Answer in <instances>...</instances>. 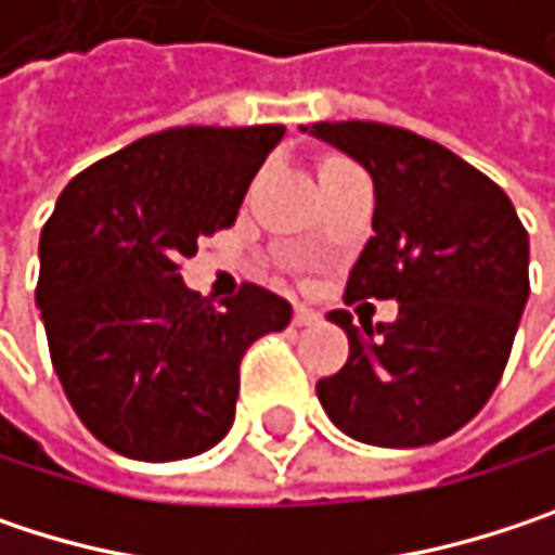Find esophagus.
<instances>
[{"label":"esophagus","instance_id":"obj_1","mask_svg":"<svg viewBox=\"0 0 555 555\" xmlns=\"http://www.w3.org/2000/svg\"><path fill=\"white\" fill-rule=\"evenodd\" d=\"M314 321H318V311H314V308L295 305V324H298V327H308V324H314Z\"/></svg>","mask_w":555,"mask_h":555}]
</instances>
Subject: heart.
Returning <instances> with one entry per match:
<instances>
[{
	"instance_id": "heart-1",
	"label": "heart",
	"mask_w": 555,
	"mask_h": 555,
	"mask_svg": "<svg viewBox=\"0 0 555 555\" xmlns=\"http://www.w3.org/2000/svg\"><path fill=\"white\" fill-rule=\"evenodd\" d=\"M344 167H350V164H344V160H331V164H324V167H321V172H331V169H344ZM321 172H318V176H321Z\"/></svg>"
}]
</instances>
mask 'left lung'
<instances>
[{
  "mask_svg": "<svg viewBox=\"0 0 555 555\" xmlns=\"http://www.w3.org/2000/svg\"><path fill=\"white\" fill-rule=\"evenodd\" d=\"M305 134L373 176V237L347 301L395 298L398 318L350 311V360L318 383L327 417L353 440L411 450L469 424L499 386L530 295V241L499 185L453 151L376 121H318Z\"/></svg>",
  "mask_w": 555,
  "mask_h": 555,
  "instance_id": "left-lung-1",
  "label": "left lung"
}]
</instances>
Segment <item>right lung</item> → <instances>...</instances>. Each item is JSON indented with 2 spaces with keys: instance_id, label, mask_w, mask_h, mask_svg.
<instances>
[{
  "instance_id": "obj_1",
  "label": "right lung",
  "mask_w": 555,
  "mask_h": 555,
  "mask_svg": "<svg viewBox=\"0 0 555 555\" xmlns=\"http://www.w3.org/2000/svg\"><path fill=\"white\" fill-rule=\"evenodd\" d=\"M282 125L172 128L82 169L38 244V308L54 373L86 430L141 460H189L234 424L247 347L292 305L244 285L211 301L179 263L231 228Z\"/></svg>"
}]
</instances>
